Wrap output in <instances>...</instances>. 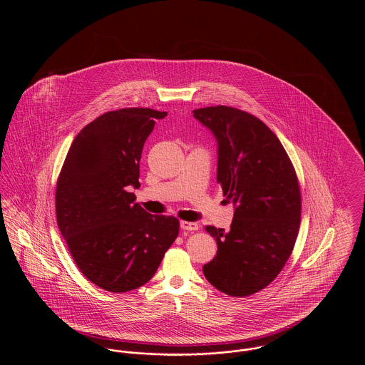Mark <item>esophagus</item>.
<instances>
[{"label":"esophagus","instance_id":"esophagus-1","mask_svg":"<svg viewBox=\"0 0 365 365\" xmlns=\"http://www.w3.org/2000/svg\"><path fill=\"white\" fill-rule=\"evenodd\" d=\"M180 228L186 230V231H197L198 230V225L197 223H191V222H180Z\"/></svg>","mask_w":365,"mask_h":365}]
</instances>
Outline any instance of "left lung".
Wrapping results in <instances>:
<instances>
[{
    "label": "left lung",
    "instance_id": "left-lung-1",
    "mask_svg": "<svg viewBox=\"0 0 365 365\" xmlns=\"http://www.w3.org/2000/svg\"><path fill=\"white\" fill-rule=\"evenodd\" d=\"M217 142V183L234 205L230 231L207 226L217 243L202 267L212 286L232 297L255 294L277 278L298 235L301 194L278 137L256 116L231 106L192 110Z\"/></svg>",
    "mask_w": 365,
    "mask_h": 365
}]
</instances>
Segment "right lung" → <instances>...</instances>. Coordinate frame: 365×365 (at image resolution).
Masks as SVG:
<instances>
[{"label":"right lung","instance_id":"right-lung-1","mask_svg":"<svg viewBox=\"0 0 365 365\" xmlns=\"http://www.w3.org/2000/svg\"><path fill=\"white\" fill-rule=\"evenodd\" d=\"M167 112H106L76 135L57 180L56 216L81 272L98 287L125 293L156 274L179 232L174 216L150 215L138 189L139 160L155 120Z\"/></svg>","mask_w":365,"mask_h":365}]
</instances>
